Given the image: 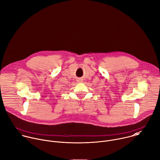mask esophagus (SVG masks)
I'll return each mask as SVG.
<instances>
[{
    "instance_id": "34e87169",
    "label": "esophagus",
    "mask_w": 160,
    "mask_h": 160,
    "mask_svg": "<svg viewBox=\"0 0 160 160\" xmlns=\"http://www.w3.org/2000/svg\"><path fill=\"white\" fill-rule=\"evenodd\" d=\"M79 81H81V80H80V79H79Z\"/></svg>"
}]
</instances>
